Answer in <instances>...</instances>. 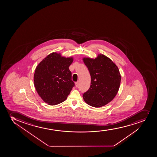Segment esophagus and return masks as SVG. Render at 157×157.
Masks as SVG:
<instances>
[{
    "instance_id": "34e87169",
    "label": "esophagus",
    "mask_w": 157,
    "mask_h": 157,
    "mask_svg": "<svg viewBox=\"0 0 157 157\" xmlns=\"http://www.w3.org/2000/svg\"><path fill=\"white\" fill-rule=\"evenodd\" d=\"M78 85H79V82H75V86H76V87H78Z\"/></svg>"
}]
</instances>
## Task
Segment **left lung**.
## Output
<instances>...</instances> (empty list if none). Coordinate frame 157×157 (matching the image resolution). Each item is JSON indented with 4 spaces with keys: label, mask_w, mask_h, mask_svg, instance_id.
<instances>
[{
    "label": "left lung",
    "mask_w": 157,
    "mask_h": 157,
    "mask_svg": "<svg viewBox=\"0 0 157 157\" xmlns=\"http://www.w3.org/2000/svg\"><path fill=\"white\" fill-rule=\"evenodd\" d=\"M83 61L91 76L90 87L83 94V100L91 106H104L118 93L121 82L119 70L109 58L103 54H98L95 59L84 57Z\"/></svg>",
    "instance_id": "obj_1"
}]
</instances>
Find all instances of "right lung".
<instances>
[{
  "instance_id": "add662e5",
  "label": "right lung",
  "mask_w": 157,
  "mask_h": 157,
  "mask_svg": "<svg viewBox=\"0 0 157 157\" xmlns=\"http://www.w3.org/2000/svg\"><path fill=\"white\" fill-rule=\"evenodd\" d=\"M73 62V57L66 58L53 52L38 65L34 74V85L45 103L56 105L66 100L75 86L69 69Z\"/></svg>"
}]
</instances>
